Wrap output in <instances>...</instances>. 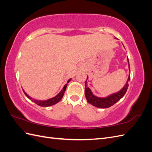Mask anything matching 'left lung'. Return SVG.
Listing matches in <instances>:
<instances>
[{
    "instance_id": "obj_1",
    "label": "left lung",
    "mask_w": 152,
    "mask_h": 152,
    "mask_svg": "<svg viewBox=\"0 0 152 152\" xmlns=\"http://www.w3.org/2000/svg\"><path fill=\"white\" fill-rule=\"evenodd\" d=\"M127 61L129 63V59L127 58ZM129 68L130 70V66H129ZM130 80V75H129L127 82H126V85L124 86L123 88L118 91L117 93H114L112 95L108 96L107 98H98L96 97L92 93L91 89L89 88L87 86V80L85 82V95L86 98L88 103L90 104H93V106L98 108H107L110 107H112L115 103H116L118 101L120 100L124 94H126V91L128 88V82Z\"/></svg>"
}]
</instances>
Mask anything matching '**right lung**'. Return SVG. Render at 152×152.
<instances>
[{
    "mask_svg": "<svg viewBox=\"0 0 152 152\" xmlns=\"http://www.w3.org/2000/svg\"><path fill=\"white\" fill-rule=\"evenodd\" d=\"M72 79H69L67 82V84L69 82H70L71 80ZM67 87V84H65V86L63 87V89L61 91L60 93H59L58 94H57L55 97L53 98H50V99H49L48 100H45V101H38V100H35V99H32L30 96H29L28 94H27L25 92L23 91L25 94L26 95V96L28 98H29L30 99H31L32 102H34V103H35L37 105H39L40 106V107H49V106H52V105H54L55 104H56L57 103H58L59 101H60L61 99V98H63V96L64 95V93H65V91L66 90V88Z\"/></svg>",
    "mask_w": 152,
    "mask_h": 152,
    "instance_id": "obj_1",
    "label": "right lung"
}]
</instances>
